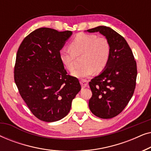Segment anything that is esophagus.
Returning a JSON list of instances; mask_svg holds the SVG:
<instances>
[{
    "mask_svg": "<svg viewBox=\"0 0 151 151\" xmlns=\"http://www.w3.org/2000/svg\"><path fill=\"white\" fill-rule=\"evenodd\" d=\"M80 84H81L82 87H86L88 85V81L85 79H82L80 80Z\"/></svg>",
    "mask_w": 151,
    "mask_h": 151,
    "instance_id": "esophagus-1",
    "label": "esophagus"
}]
</instances>
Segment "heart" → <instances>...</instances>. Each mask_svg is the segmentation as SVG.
I'll return each instance as SVG.
<instances>
[{
  "mask_svg": "<svg viewBox=\"0 0 151 151\" xmlns=\"http://www.w3.org/2000/svg\"><path fill=\"white\" fill-rule=\"evenodd\" d=\"M60 59L66 69L74 68L76 56L82 55V67L72 72L78 78H85L96 72L103 71L108 65L111 55V45L106 37L94 34H79L69 44V48L63 47L60 51Z\"/></svg>",
  "mask_w": 151,
  "mask_h": 151,
  "instance_id": "1",
  "label": "heart"
}]
</instances>
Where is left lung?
<instances>
[{
    "mask_svg": "<svg viewBox=\"0 0 151 151\" xmlns=\"http://www.w3.org/2000/svg\"><path fill=\"white\" fill-rule=\"evenodd\" d=\"M88 32H100L111 45L108 65L89 82L92 97L88 106L93 114L102 119L119 115L129 102L136 85L137 64L124 37L110 27L99 26Z\"/></svg>",
    "mask_w": 151,
    "mask_h": 151,
    "instance_id": "1",
    "label": "left lung"
}]
</instances>
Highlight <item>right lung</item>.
I'll use <instances>...</instances> for the list:
<instances>
[{"mask_svg":"<svg viewBox=\"0 0 151 151\" xmlns=\"http://www.w3.org/2000/svg\"><path fill=\"white\" fill-rule=\"evenodd\" d=\"M71 31L37 29L26 36L16 54L14 81L34 116L47 122L58 121L70 111L81 89L77 78L67 75L60 51Z\"/></svg>","mask_w":151,"mask_h":151,"instance_id":"right-lung-1","label":"right lung"}]
</instances>
